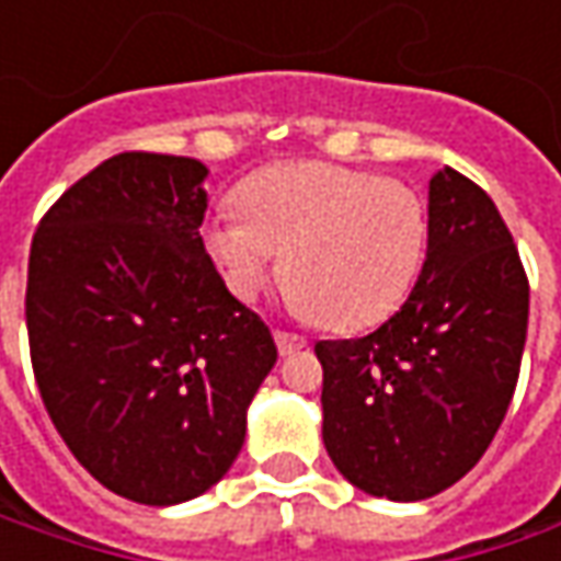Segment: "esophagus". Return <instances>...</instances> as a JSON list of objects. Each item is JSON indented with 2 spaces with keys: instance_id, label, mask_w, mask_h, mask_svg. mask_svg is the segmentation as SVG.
Instances as JSON below:
<instances>
[{
  "instance_id": "1",
  "label": "esophagus",
  "mask_w": 561,
  "mask_h": 561,
  "mask_svg": "<svg viewBox=\"0 0 561 561\" xmlns=\"http://www.w3.org/2000/svg\"><path fill=\"white\" fill-rule=\"evenodd\" d=\"M274 340H277V350H280V356H293V353H299L309 340L302 334H293V331H274Z\"/></svg>"
}]
</instances>
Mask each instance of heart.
<instances>
[{
	"label": "heart",
	"instance_id": "b5f03b06",
	"mask_svg": "<svg viewBox=\"0 0 561 561\" xmlns=\"http://www.w3.org/2000/svg\"><path fill=\"white\" fill-rule=\"evenodd\" d=\"M240 204L205 225V249L227 290L252 299L279 252L296 306L331 331H358L397 309L419 277L427 211L399 181L346 164H268L240 184Z\"/></svg>",
	"mask_w": 561,
	"mask_h": 561
}]
</instances>
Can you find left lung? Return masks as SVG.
<instances>
[{"instance_id": "left-lung-1", "label": "left lung", "mask_w": 561, "mask_h": 561, "mask_svg": "<svg viewBox=\"0 0 561 561\" xmlns=\"http://www.w3.org/2000/svg\"><path fill=\"white\" fill-rule=\"evenodd\" d=\"M528 302V274L493 199L459 171H437L424 268L402 309L371 334L314 343L321 434L340 474L397 503L465 478L506 419Z\"/></svg>"}]
</instances>
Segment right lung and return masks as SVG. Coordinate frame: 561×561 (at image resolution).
Here are the masks:
<instances>
[{
  "mask_svg": "<svg viewBox=\"0 0 561 561\" xmlns=\"http://www.w3.org/2000/svg\"><path fill=\"white\" fill-rule=\"evenodd\" d=\"M205 174L184 156H112L55 199L31 243L43 405L77 462L142 506L225 478L277 362L268 324L205 252Z\"/></svg>",
  "mask_w": 561,
  "mask_h": 561,
  "instance_id": "add662e5",
  "label": "right lung"
}]
</instances>
